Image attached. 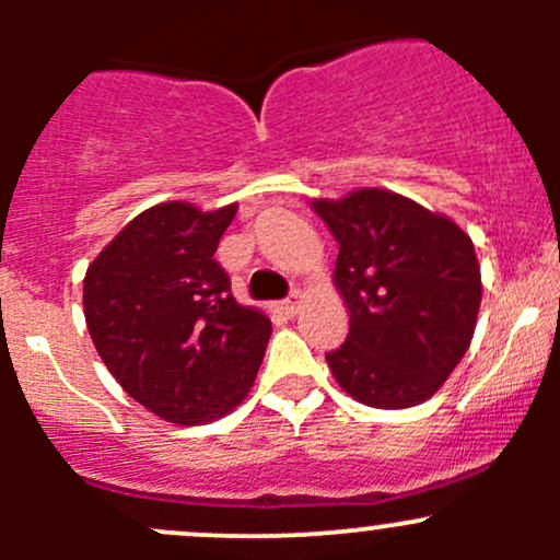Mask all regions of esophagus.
Masks as SVG:
<instances>
[{
    "label": "esophagus",
    "instance_id": "obj_1",
    "mask_svg": "<svg viewBox=\"0 0 560 560\" xmlns=\"http://www.w3.org/2000/svg\"><path fill=\"white\" fill-rule=\"evenodd\" d=\"M301 306H303V295H301V292H295V295L287 298V301L279 303V308H281V312H284L287 316H295L298 312H301Z\"/></svg>",
    "mask_w": 560,
    "mask_h": 560
}]
</instances>
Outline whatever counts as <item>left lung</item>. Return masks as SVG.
Segmentation results:
<instances>
[{
  "instance_id": "obj_1",
  "label": "left lung",
  "mask_w": 560,
  "mask_h": 560,
  "mask_svg": "<svg viewBox=\"0 0 560 560\" xmlns=\"http://www.w3.org/2000/svg\"><path fill=\"white\" fill-rule=\"evenodd\" d=\"M314 213L338 241L332 284L349 312V336L327 365L338 387L374 409L431 398L466 354L482 303L471 238L450 217L376 186Z\"/></svg>"
}]
</instances>
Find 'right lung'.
Here are the masks:
<instances>
[{"mask_svg":"<svg viewBox=\"0 0 560 560\" xmlns=\"http://www.w3.org/2000/svg\"><path fill=\"white\" fill-rule=\"evenodd\" d=\"M238 202L145 208L89 265L83 316L100 358L140 406L175 425L230 415L257 380L270 319L230 295L213 259Z\"/></svg>","mask_w":560,"mask_h":560,"instance_id":"right-lung-1","label":"right lung"}]
</instances>
